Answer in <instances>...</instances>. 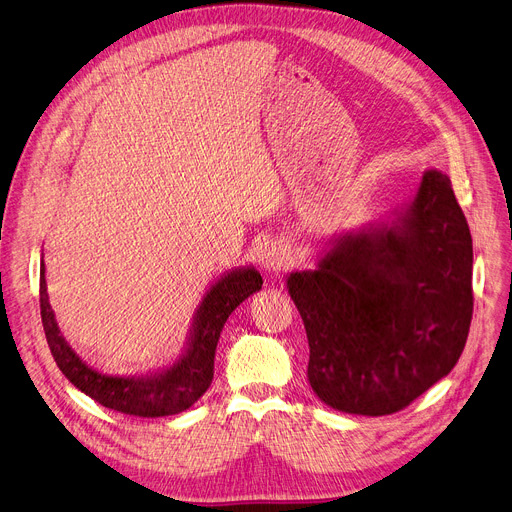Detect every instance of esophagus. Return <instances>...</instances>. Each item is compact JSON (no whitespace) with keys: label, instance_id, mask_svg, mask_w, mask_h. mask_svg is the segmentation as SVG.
Segmentation results:
<instances>
[{"label":"esophagus","instance_id":"1","mask_svg":"<svg viewBox=\"0 0 512 512\" xmlns=\"http://www.w3.org/2000/svg\"><path fill=\"white\" fill-rule=\"evenodd\" d=\"M290 265H292L290 247L282 245V242H278V245H272L270 251H267L265 257H263V270L267 274H272V276H278L280 272L288 270Z\"/></svg>","mask_w":512,"mask_h":512}]
</instances>
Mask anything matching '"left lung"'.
<instances>
[{"label":"left lung","instance_id":"left-lung-1","mask_svg":"<svg viewBox=\"0 0 512 512\" xmlns=\"http://www.w3.org/2000/svg\"><path fill=\"white\" fill-rule=\"evenodd\" d=\"M473 245L450 178L423 172L384 218L334 236L286 288L307 340V378L328 407L390 415L459 361L473 315Z\"/></svg>","mask_w":512,"mask_h":512}]
</instances>
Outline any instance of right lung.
<instances>
[{
  "label": "right lung",
  "instance_id": "1",
  "mask_svg": "<svg viewBox=\"0 0 512 512\" xmlns=\"http://www.w3.org/2000/svg\"><path fill=\"white\" fill-rule=\"evenodd\" d=\"M261 274L253 265H240L215 280L186 334L182 353L166 367L141 375H107L89 367L66 342L47 297L45 263L41 259V319L51 355L60 371L80 392L99 405L134 417H168L186 411L205 394L213 380V359L220 334L232 311L261 290Z\"/></svg>",
  "mask_w": 512,
  "mask_h": 512
}]
</instances>
